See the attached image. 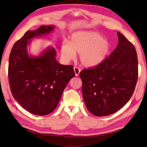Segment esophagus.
Returning <instances> with one entry per match:
<instances>
[{
    "instance_id": "obj_1",
    "label": "esophagus",
    "mask_w": 147,
    "mask_h": 147,
    "mask_svg": "<svg viewBox=\"0 0 147 147\" xmlns=\"http://www.w3.org/2000/svg\"><path fill=\"white\" fill-rule=\"evenodd\" d=\"M74 72L75 74V76H78V75L80 74V69L79 68L77 67H74Z\"/></svg>"
}]
</instances>
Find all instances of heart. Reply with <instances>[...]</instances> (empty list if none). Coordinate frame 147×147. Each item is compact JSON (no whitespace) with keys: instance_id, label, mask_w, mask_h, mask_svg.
Listing matches in <instances>:
<instances>
[{"instance_id":"1","label":"heart","mask_w":147,"mask_h":147,"mask_svg":"<svg viewBox=\"0 0 147 147\" xmlns=\"http://www.w3.org/2000/svg\"><path fill=\"white\" fill-rule=\"evenodd\" d=\"M112 49L111 43L99 33L92 31H78L72 34L69 43L61 47L64 61L69 62L78 53L81 64L92 67L101 64L107 57Z\"/></svg>"}]
</instances>
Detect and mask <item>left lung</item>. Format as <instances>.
<instances>
[{"instance_id": "8db88e82", "label": "left lung", "mask_w": 147, "mask_h": 147, "mask_svg": "<svg viewBox=\"0 0 147 147\" xmlns=\"http://www.w3.org/2000/svg\"><path fill=\"white\" fill-rule=\"evenodd\" d=\"M118 44L101 64L80 73L87 109L95 116L114 113L129 100L138 78V61L134 45L118 32Z\"/></svg>"}]
</instances>
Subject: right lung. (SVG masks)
Listing matches in <instances>:
<instances>
[{"label": "right lung", "mask_w": 147, "mask_h": 147, "mask_svg": "<svg viewBox=\"0 0 147 147\" xmlns=\"http://www.w3.org/2000/svg\"><path fill=\"white\" fill-rule=\"evenodd\" d=\"M55 26H42L28 30L13 45L9 57L8 80L15 99L28 112L46 115L58 104L67 84L75 77L74 67L59 64L55 48L48 47L39 56L29 55L31 39L50 34Z\"/></svg>", "instance_id": "right-lung-1"}]
</instances>
